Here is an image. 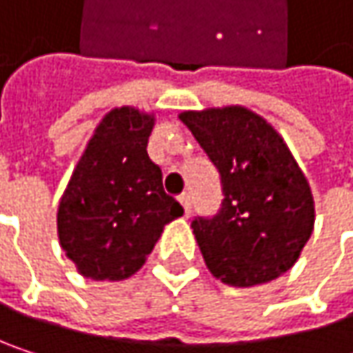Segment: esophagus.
<instances>
[{"label": "esophagus", "instance_id": "obj_1", "mask_svg": "<svg viewBox=\"0 0 353 353\" xmlns=\"http://www.w3.org/2000/svg\"><path fill=\"white\" fill-rule=\"evenodd\" d=\"M177 200H179V204L183 206V212H185V216H188V214L192 212V196H190V194H181Z\"/></svg>", "mask_w": 353, "mask_h": 353}]
</instances>
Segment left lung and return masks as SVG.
<instances>
[{
  "label": "left lung",
  "instance_id": "8db88e82",
  "mask_svg": "<svg viewBox=\"0 0 353 353\" xmlns=\"http://www.w3.org/2000/svg\"><path fill=\"white\" fill-rule=\"evenodd\" d=\"M179 120L221 174V210L192 221L210 274L239 288L276 280L315 225L311 185L284 139L243 106L188 110Z\"/></svg>",
  "mask_w": 353,
  "mask_h": 353
}]
</instances>
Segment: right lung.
Segmentation results:
<instances>
[{
    "label": "right lung",
    "instance_id": "add662e5",
    "mask_svg": "<svg viewBox=\"0 0 353 353\" xmlns=\"http://www.w3.org/2000/svg\"><path fill=\"white\" fill-rule=\"evenodd\" d=\"M155 116L110 110L77 161L57 212L59 243L92 280H124L143 268L163 227L183 214L168 196L147 143Z\"/></svg>",
    "mask_w": 353,
    "mask_h": 353
}]
</instances>
